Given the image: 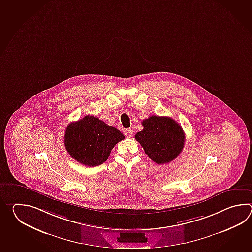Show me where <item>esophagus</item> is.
Returning <instances> with one entry per match:
<instances>
[{"mask_svg": "<svg viewBox=\"0 0 252 252\" xmlns=\"http://www.w3.org/2000/svg\"><path fill=\"white\" fill-rule=\"evenodd\" d=\"M124 135H125L127 138H131V137H132V135H133V129H131V128H127V129H125V131H124Z\"/></svg>", "mask_w": 252, "mask_h": 252, "instance_id": "obj_1", "label": "esophagus"}]
</instances>
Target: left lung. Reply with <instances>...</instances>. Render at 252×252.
<instances>
[{"instance_id":"obj_1","label":"left lung","mask_w":252,"mask_h":252,"mask_svg":"<svg viewBox=\"0 0 252 252\" xmlns=\"http://www.w3.org/2000/svg\"><path fill=\"white\" fill-rule=\"evenodd\" d=\"M141 124L143 129L135 135V139L151 160L159 165L166 164L181 153L186 137L175 120L152 115Z\"/></svg>"}]
</instances>
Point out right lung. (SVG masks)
<instances>
[{"label": "right lung", "mask_w": 252, "mask_h": 252, "mask_svg": "<svg viewBox=\"0 0 252 252\" xmlns=\"http://www.w3.org/2000/svg\"><path fill=\"white\" fill-rule=\"evenodd\" d=\"M124 135L101 120L86 115L70 124L64 133V146L75 160L88 166L102 165L107 160L113 147Z\"/></svg>", "instance_id": "right-lung-1"}]
</instances>
